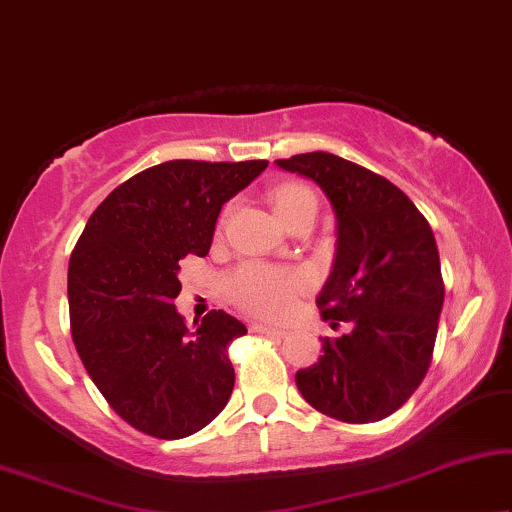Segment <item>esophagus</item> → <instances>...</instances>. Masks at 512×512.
Instances as JSON below:
<instances>
[{"label":"esophagus","instance_id":"1","mask_svg":"<svg viewBox=\"0 0 512 512\" xmlns=\"http://www.w3.org/2000/svg\"><path fill=\"white\" fill-rule=\"evenodd\" d=\"M252 332H260V335H269V337H285V330L274 325H264V323H252L250 325Z\"/></svg>","mask_w":512,"mask_h":512}]
</instances>
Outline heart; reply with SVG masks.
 I'll use <instances>...</instances> for the list:
<instances>
[{
  "instance_id": "1",
  "label": "heart",
  "mask_w": 512,
  "mask_h": 512,
  "mask_svg": "<svg viewBox=\"0 0 512 512\" xmlns=\"http://www.w3.org/2000/svg\"><path fill=\"white\" fill-rule=\"evenodd\" d=\"M304 203L316 206V196L302 185H283L271 194V206L278 220L295 213ZM304 288V278L292 271L264 267V264H243L234 276L229 278V292L236 304L252 313L267 318H278L288 313L295 299Z\"/></svg>"
}]
</instances>
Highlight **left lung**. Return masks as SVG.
<instances>
[{
  "label": "left lung",
  "mask_w": 512,
  "mask_h": 512,
  "mask_svg": "<svg viewBox=\"0 0 512 512\" xmlns=\"http://www.w3.org/2000/svg\"><path fill=\"white\" fill-rule=\"evenodd\" d=\"M316 182L337 222L332 271L316 297L342 337L295 374L313 410L346 424L386 419L417 391L431 365L445 299L438 245L426 217L386 177L327 152L278 159Z\"/></svg>",
  "instance_id": "left-lung-1"
}]
</instances>
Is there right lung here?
Segmentation results:
<instances>
[{"label": "right lung", "mask_w": 512, "mask_h": 512, "mask_svg": "<svg viewBox=\"0 0 512 512\" xmlns=\"http://www.w3.org/2000/svg\"><path fill=\"white\" fill-rule=\"evenodd\" d=\"M269 161H166L119 185L88 217L67 269L70 325L88 377L112 410L161 440L187 438L229 403L227 349L245 325L175 309L180 260L206 257L224 203Z\"/></svg>", "instance_id": "add662e5"}]
</instances>
